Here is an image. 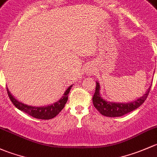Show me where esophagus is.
I'll return each instance as SVG.
<instances>
[{
	"mask_svg": "<svg viewBox=\"0 0 157 157\" xmlns=\"http://www.w3.org/2000/svg\"><path fill=\"white\" fill-rule=\"evenodd\" d=\"M90 71H91L90 69H88V72H90Z\"/></svg>",
	"mask_w": 157,
	"mask_h": 157,
	"instance_id": "obj_1",
	"label": "esophagus"
}]
</instances>
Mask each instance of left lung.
Returning <instances> with one entry per match:
<instances>
[{
    "instance_id": "8db88e82",
    "label": "left lung",
    "mask_w": 157,
    "mask_h": 157,
    "mask_svg": "<svg viewBox=\"0 0 157 157\" xmlns=\"http://www.w3.org/2000/svg\"><path fill=\"white\" fill-rule=\"evenodd\" d=\"M151 86L148 88L146 93L140 97V98L137 99L136 101H132L131 103H113L106 101L104 99L101 98L100 94V87L99 83L96 82V88H95L94 94L92 101L94 107L101 113L103 116H108V117H119L123 115H125L132 111L135 110L138 108L142 104L144 101H146L149 92L151 90Z\"/></svg>"
}]
</instances>
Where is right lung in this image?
Wrapping results in <instances>:
<instances>
[{
    "instance_id": "right-lung-1",
    "label": "right lung",
    "mask_w": 157,
    "mask_h": 157,
    "mask_svg": "<svg viewBox=\"0 0 157 157\" xmlns=\"http://www.w3.org/2000/svg\"><path fill=\"white\" fill-rule=\"evenodd\" d=\"M72 85L69 86L67 88L65 93L62 96V98L56 101V103H53L51 105H48L46 106H41V107H38V106H29V105L25 104V103L19 102L17 101L12 94L9 91L8 88H6V90H7L8 96H9L10 99L13 103L14 106L19 109V110L23 111L25 113L30 115L31 116L36 119H51L54 118L56 115L59 114V113L63 109L65 106V104L67 102L68 100V94H69V91H70Z\"/></svg>"
}]
</instances>
